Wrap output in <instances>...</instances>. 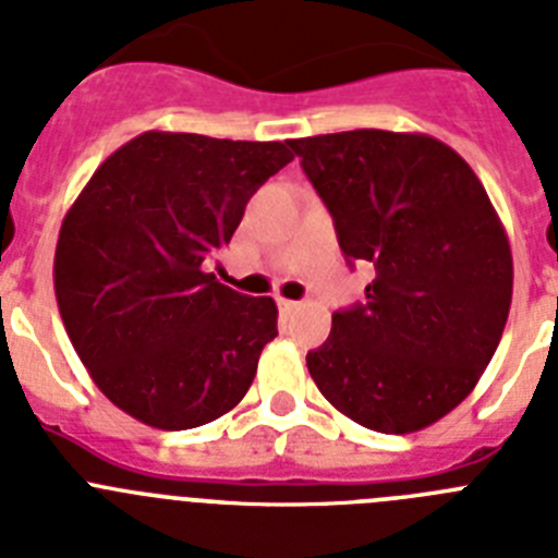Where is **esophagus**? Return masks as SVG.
Returning <instances> with one entry per match:
<instances>
[{"mask_svg":"<svg viewBox=\"0 0 558 558\" xmlns=\"http://www.w3.org/2000/svg\"><path fill=\"white\" fill-rule=\"evenodd\" d=\"M276 304H279V310H282V313H293V310L299 307V302H290V299H282V295L276 299Z\"/></svg>","mask_w":558,"mask_h":558,"instance_id":"obj_1","label":"esophagus"}]
</instances>
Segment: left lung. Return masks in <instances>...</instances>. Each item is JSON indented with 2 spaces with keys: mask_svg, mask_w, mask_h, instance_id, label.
<instances>
[{
  "mask_svg": "<svg viewBox=\"0 0 558 558\" xmlns=\"http://www.w3.org/2000/svg\"><path fill=\"white\" fill-rule=\"evenodd\" d=\"M366 304L338 310L310 377L357 425L416 433L458 408L489 366L514 288L509 234L472 167L425 133L377 128L290 142Z\"/></svg>",
  "mask_w": 558,
  "mask_h": 558,
  "instance_id": "8db88e82",
  "label": "left lung"
}]
</instances>
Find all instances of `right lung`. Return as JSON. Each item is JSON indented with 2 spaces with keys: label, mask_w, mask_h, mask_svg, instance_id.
<instances>
[{
  "label": "right lung",
  "mask_w": 558,
  "mask_h": 558,
  "mask_svg": "<svg viewBox=\"0 0 558 558\" xmlns=\"http://www.w3.org/2000/svg\"><path fill=\"white\" fill-rule=\"evenodd\" d=\"M288 161V142L147 131L69 206L52 270L58 310L95 386L128 416L190 430L245 397L279 310L220 284L206 263Z\"/></svg>",
  "instance_id": "1"
}]
</instances>
